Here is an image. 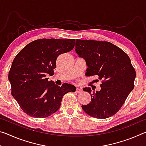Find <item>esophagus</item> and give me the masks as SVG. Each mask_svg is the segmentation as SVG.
Segmentation results:
<instances>
[{"mask_svg":"<svg viewBox=\"0 0 146 146\" xmlns=\"http://www.w3.org/2000/svg\"><path fill=\"white\" fill-rule=\"evenodd\" d=\"M82 91V89H80V88H77L76 89V93H81Z\"/></svg>","mask_w":146,"mask_h":146,"instance_id":"1","label":"esophagus"}]
</instances>
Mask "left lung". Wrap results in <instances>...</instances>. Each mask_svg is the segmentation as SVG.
<instances>
[{
	"label": "left lung",
	"mask_w": 146,
	"mask_h": 146,
	"mask_svg": "<svg viewBox=\"0 0 146 146\" xmlns=\"http://www.w3.org/2000/svg\"><path fill=\"white\" fill-rule=\"evenodd\" d=\"M75 48L78 56L86 60V74L98 75L102 80L100 91L92 93L91 88H84L90 94L91 100L82 106V110L94 118L111 117L119 111L134 88L136 72L129 56L106 41L76 39Z\"/></svg>",
	"instance_id": "1"
}]
</instances>
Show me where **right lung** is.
Here are the masks:
<instances>
[{
  "label": "right lung",
  "instance_id": "right-lung-1",
  "mask_svg": "<svg viewBox=\"0 0 146 146\" xmlns=\"http://www.w3.org/2000/svg\"><path fill=\"white\" fill-rule=\"evenodd\" d=\"M75 39L42 38L31 42L17 54L9 71L11 95L31 117L46 118L56 112L64 95L75 92L73 85L61 86L49 81L62 53L74 48Z\"/></svg>",
  "mask_w": 146,
  "mask_h": 146
}]
</instances>
